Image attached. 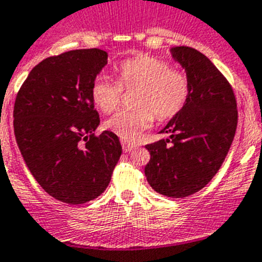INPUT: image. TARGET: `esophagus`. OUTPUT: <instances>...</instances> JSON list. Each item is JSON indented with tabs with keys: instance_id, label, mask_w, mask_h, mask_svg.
<instances>
[{
	"instance_id": "obj_1",
	"label": "esophagus",
	"mask_w": 262,
	"mask_h": 262,
	"mask_svg": "<svg viewBox=\"0 0 262 262\" xmlns=\"http://www.w3.org/2000/svg\"><path fill=\"white\" fill-rule=\"evenodd\" d=\"M121 145H122V150H124V152H130L132 150L136 147V145H134V143L126 142V141H121Z\"/></svg>"
}]
</instances>
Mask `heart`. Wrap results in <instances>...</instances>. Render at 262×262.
Wrapping results in <instances>:
<instances>
[{
  "label": "heart",
  "mask_w": 262,
  "mask_h": 262,
  "mask_svg": "<svg viewBox=\"0 0 262 262\" xmlns=\"http://www.w3.org/2000/svg\"><path fill=\"white\" fill-rule=\"evenodd\" d=\"M119 82L99 75L91 84V98L104 114H111L121 102L122 89H138L134 110H121L105 121V128L125 141H134L158 120L164 121L181 112L190 96L188 75L172 69L167 61L138 56L122 61L117 68Z\"/></svg>",
  "instance_id": "obj_1"
}]
</instances>
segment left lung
Here are the masks:
<instances>
[{
  "label": "left lung",
  "instance_id": "obj_1",
  "mask_svg": "<svg viewBox=\"0 0 262 262\" xmlns=\"http://www.w3.org/2000/svg\"><path fill=\"white\" fill-rule=\"evenodd\" d=\"M171 55L185 69L190 96L160 130L168 138L146 145L145 175L155 192L183 199L219 171L236 132L237 110L232 87L206 56L190 47L171 48Z\"/></svg>",
  "mask_w": 262,
  "mask_h": 262
}]
</instances>
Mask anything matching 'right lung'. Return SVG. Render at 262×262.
Here are the masks:
<instances>
[{
	"instance_id": "obj_1",
	"label": "right lung",
	"mask_w": 262,
	"mask_h": 262,
	"mask_svg": "<svg viewBox=\"0 0 262 262\" xmlns=\"http://www.w3.org/2000/svg\"><path fill=\"white\" fill-rule=\"evenodd\" d=\"M98 48L75 49L46 58L30 72L14 104V133L39 185L61 202L81 205L108 187L122 152L100 124L91 84L107 65Z\"/></svg>"
}]
</instances>
